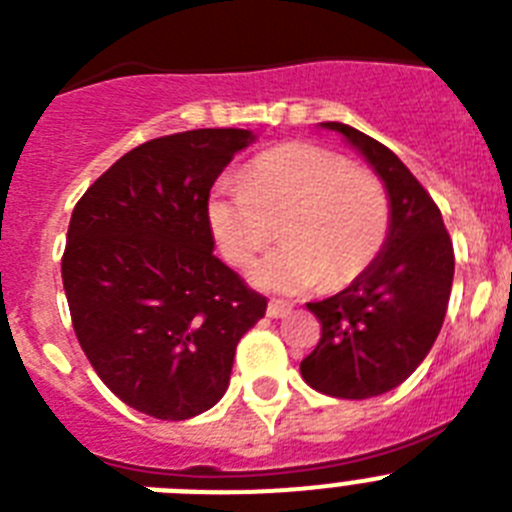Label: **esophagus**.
<instances>
[{
  "label": "esophagus",
  "instance_id": "obj_1",
  "mask_svg": "<svg viewBox=\"0 0 512 512\" xmlns=\"http://www.w3.org/2000/svg\"><path fill=\"white\" fill-rule=\"evenodd\" d=\"M289 310H292V305H289V302L271 300L269 307H266V315H269V318H284Z\"/></svg>",
  "mask_w": 512,
  "mask_h": 512
}]
</instances>
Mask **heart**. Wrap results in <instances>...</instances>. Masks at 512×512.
Returning <instances> with one entry per match:
<instances>
[{"label": "heart", "instance_id": "1", "mask_svg": "<svg viewBox=\"0 0 512 512\" xmlns=\"http://www.w3.org/2000/svg\"><path fill=\"white\" fill-rule=\"evenodd\" d=\"M207 217L225 261L246 269L282 230L253 279L274 292H302L325 279L348 287L366 274L390 235V197L369 169L315 143L261 153L243 184H220Z\"/></svg>", "mask_w": 512, "mask_h": 512}]
</instances>
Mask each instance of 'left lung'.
<instances>
[{
	"instance_id": "left-lung-1",
	"label": "left lung",
	"mask_w": 512,
	"mask_h": 512,
	"mask_svg": "<svg viewBox=\"0 0 512 512\" xmlns=\"http://www.w3.org/2000/svg\"><path fill=\"white\" fill-rule=\"evenodd\" d=\"M354 143L390 192L387 243L366 274L320 302V341L300 364L312 390L364 400L395 390L428 356L454 282V246L433 197L379 140L343 122H323Z\"/></svg>"
}]
</instances>
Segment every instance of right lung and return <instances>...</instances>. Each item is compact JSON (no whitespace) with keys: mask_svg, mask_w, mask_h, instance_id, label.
<instances>
[{"mask_svg":"<svg viewBox=\"0 0 512 512\" xmlns=\"http://www.w3.org/2000/svg\"><path fill=\"white\" fill-rule=\"evenodd\" d=\"M253 135L202 128L117 158L71 212L61 277L81 351L107 390L158 420L225 395L235 346L266 297L217 259L215 179Z\"/></svg>","mask_w":512,"mask_h":512,"instance_id":"obj_1","label":"right lung"}]
</instances>
